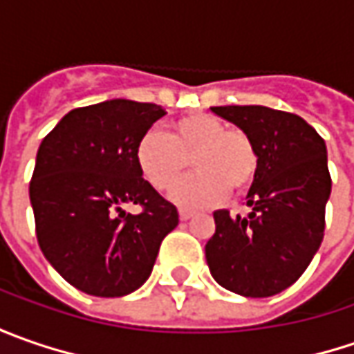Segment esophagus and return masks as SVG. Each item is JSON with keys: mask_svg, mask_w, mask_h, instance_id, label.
Returning <instances> with one entry per match:
<instances>
[{"mask_svg": "<svg viewBox=\"0 0 354 354\" xmlns=\"http://www.w3.org/2000/svg\"><path fill=\"white\" fill-rule=\"evenodd\" d=\"M193 216H195V211H191V209H179V218L181 221H189Z\"/></svg>", "mask_w": 354, "mask_h": 354, "instance_id": "1", "label": "esophagus"}]
</instances>
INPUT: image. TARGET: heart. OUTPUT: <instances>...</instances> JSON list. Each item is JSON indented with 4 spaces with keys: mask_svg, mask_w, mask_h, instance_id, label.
<instances>
[{
    "mask_svg": "<svg viewBox=\"0 0 354 354\" xmlns=\"http://www.w3.org/2000/svg\"><path fill=\"white\" fill-rule=\"evenodd\" d=\"M143 179L157 191H167L189 167L195 175L171 191L179 205L201 207L225 197L226 191L244 193L256 179L260 157L252 138L240 128H226L212 114H191L171 124L169 138L149 129L136 149Z\"/></svg>",
    "mask_w": 354,
    "mask_h": 354,
    "instance_id": "1",
    "label": "heart"
}]
</instances>
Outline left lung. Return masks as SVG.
<instances>
[{"instance_id": "1", "label": "left lung", "mask_w": 354, "mask_h": 354, "mask_svg": "<svg viewBox=\"0 0 354 354\" xmlns=\"http://www.w3.org/2000/svg\"><path fill=\"white\" fill-rule=\"evenodd\" d=\"M244 129L260 165L248 191V216L216 211L205 246L212 278L244 297L288 290L307 270L325 232L331 195L327 147L304 118L266 106H214Z\"/></svg>"}]
</instances>
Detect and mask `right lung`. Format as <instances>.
<instances>
[{
  "label": "right lung",
  "instance_id": "1",
  "mask_svg": "<svg viewBox=\"0 0 354 354\" xmlns=\"http://www.w3.org/2000/svg\"><path fill=\"white\" fill-rule=\"evenodd\" d=\"M165 110L106 100L71 110L39 145L29 197L39 246L76 290L122 297L149 278L175 205L142 177L136 149ZM133 202L140 215L121 209Z\"/></svg>",
  "mask_w": 354,
  "mask_h": 354
}]
</instances>
